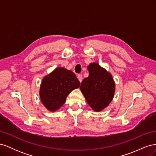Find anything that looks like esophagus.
Instances as JSON below:
<instances>
[{
  "mask_svg": "<svg viewBox=\"0 0 156 156\" xmlns=\"http://www.w3.org/2000/svg\"><path fill=\"white\" fill-rule=\"evenodd\" d=\"M77 79H79V81H80V83H81L82 81H83V76H82V75H81V74H79V75H77Z\"/></svg>",
  "mask_w": 156,
  "mask_h": 156,
  "instance_id": "34e87169",
  "label": "esophagus"
}]
</instances>
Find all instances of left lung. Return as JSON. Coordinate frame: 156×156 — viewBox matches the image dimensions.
<instances>
[{"mask_svg": "<svg viewBox=\"0 0 156 156\" xmlns=\"http://www.w3.org/2000/svg\"><path fill=\"white\" fill-rule=\"evenodd\" d=\"M88 77L80 87L89 106L95 112H100L112 101L115 92V82L111 73L97 62L90 64Z\"/></svg>", "mask_w": 156, "mask_h": 156, "instance_id": "left-lung-1", "label": "left lung"}]
</instances>
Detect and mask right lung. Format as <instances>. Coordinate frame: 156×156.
<instances>
[{
    "label": "right lung",
    "instance_id": "right-lung-1",
    "mask_svg": "<svg viewBox=\"0 0 156 156\" xmlns=\"http://www.w3.org/2000/svg\"><path fill=\"white\" fill-rule=\"evenodd\" d=\"M79 86L80 82L72 71L56 68L41 81L39 94L42 104L49 111H56L64 105L69 94Z\"/></svg>",
    "mask_w": 156,
    "mask_h": 156
}]
</instances>
